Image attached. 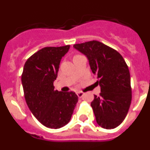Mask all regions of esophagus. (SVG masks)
Listing matches in <instances>:
<instances>
[{
  "label": "esophagus",
  "instance_id": "esophagus-1",
  "mask_svg": "<svg viewBox=\"0 0 150 150\" xmlns=\"http://www.w3.org/2000/svg\"><path fill=\"white\" fill-rule=\"evenodd\" d=\"M76 95H77L78 98H82L83 96V95H84V93H83V91H77Z\"/></svg>",
  "mask_w": 150,
  "mask_h": 150
}]
</instances>
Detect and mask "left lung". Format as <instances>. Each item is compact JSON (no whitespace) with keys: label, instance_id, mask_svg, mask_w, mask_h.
Here are the masks:
<instances>
[{"label":"left lung","instance_id":"left-lung-1","mask_svg":"<svg viewBox=\"0 0 150 150\" xmlns=\"http://www.w3.org/2000/svg\"><path fill=\"white\" fill-rule=\"evenodd\" d=\"M74 47L86 55L91 71L98 79L100 93L91 103L97 123L106 129L116 128L127 116L132 101L127 64L116 50L99 41L74 44Z\"/></svg>","mask_w":150,"mask_h":150}]
</instances>
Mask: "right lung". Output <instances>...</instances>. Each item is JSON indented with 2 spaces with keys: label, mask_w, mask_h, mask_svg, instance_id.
<instances>
[{
  "label": "right lung",
  "mask_w": 150,
  "mask_h": 150,
  "mask_svg": "<svg viewBox=\"0 0 150 150\" xmlns=\"http://www.w3.org/2000/svg\"><path fill=\"white\" fill-rule=\"evenodd\" d=\"M69 49L70 45L44 47L28 58L24 65L22 83L27 105L47 128L56 129L67 125L78 101L75 92L59 91L53 86L61 59Z\"/></svg>",
  "instance_id": "obj_1"
}]
</instances>
